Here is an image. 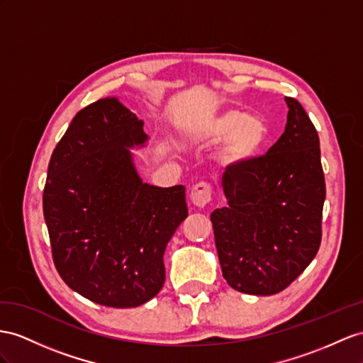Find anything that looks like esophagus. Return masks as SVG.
I'll list each match as a JSON object with an SVG mask.
<instances>
[{"label": "esophagus", "mask_w": 363, "mask_h": 363, "mask_svg": "<svg viewBox=\"0 0 363 363\" xmlns=\"http://www.w3.org/2000/svg\"><path fill=\"white\" fill-rule=\"evenodd\" d=\"M211 194H213V190H211L210 182L201 181V182L193 185L191 193H190V199H191L194 206L202 208V207H206L207 203L211 201Z\"/></svg>", "instance_id": "1"}]
</instances>
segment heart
Here are the masks:
<instances>
[{"instance_id": "1", "label": "heart", "mask_w": 363, "mask_h": 363, "mask_svg": "<svg viewBox=\"0 0 363 363\" xmlns=\"http://www.w3.org/2000/svg\"><path fill=\"white\" fill-rule=\"evenodd\" d=\"M268 135L264 121L256 115H242L238 110H225L211 116L201 127V136L208 143L225 139L220 161L238 165L252 161L261 152Z\"/></svg>"}]
</instances>
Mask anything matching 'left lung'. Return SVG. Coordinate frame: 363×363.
<instances>
[{"mask_svg": "<svg viewBox=\"0 0 363 363\" xmlns=\"http://www.w3.org/2000/svg\"><path fill=\"white\" fill-rule=\"evenodd\" d=\"M285 101V132L265 155L227 167L222 187L228 203L210 216L222 274L247 294L285 290L322 240L319 135L299 101Z\"/></svg>", "mask_w": 363, "mask_h": 363, "instance_id": "1", "label": "left lung"}]
</instances>
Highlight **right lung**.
Returning a JSON list of instances; mask_svg holds the SVG:
<instances>
[{"instance_id":"right-lung-1","label":"right lung","mask_w":363,"mask_h":363,"mask_svg":"<svg viewBox=\"0 0 363 363\" xmlns=\"http://www.w3.org/2000/svg\"><path fill=\"white\" fill-rule=\"evenodd\" d=\"M144 123L116 98L79 110L52 153L43 193L53 264L72 290L132 308L164 285V253L189 216L185 187L139 178L128 147Z\"/></svg>"}]
</instances>
